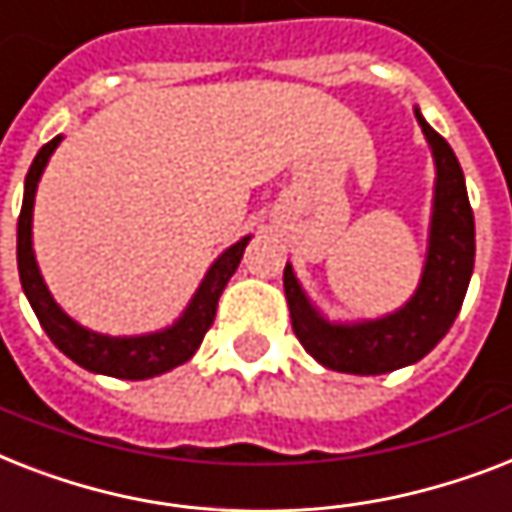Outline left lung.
I'll return each mask as SVG.
<instances>
[{
  "label": "left lung",
  "instance_id": "1",
  "mask_svg": "<svg viewBox=\"0 0 512 512\" xmlns=\"http://www.w3.org/2000/svg\"><path fill=\"white\" fill-rule=\"evenodd\" d=\"M418 124L431 145L436 163L431 235L423 277L415 296L394 314L365 322H327L298 285L293 267L285 264L282 285L290 306L293 333L320 365L351 375H380L415 365L447 335L463 306L476 259V227L465 177L457 155L439 132Z\"/></svg>",
  "mask_w": 512,
  "mask_h": 512
}]
</instances>
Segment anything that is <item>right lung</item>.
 Returning a JSON list of instances; mask_svg holds the SVG:
<instances>
[{
  "mask_svg": "<svg viewBox=\"0 0 512 512\" xmlns=\"http://www.w3.org/2000/svg\"><path fill=\"white\" fill-rule=\"evenodd\" d=\"M63 137L49 140L47 145L36 153L34 163L26 174V192H23V208L18 216V272L20 285L26 293L28 304L36 312L39 322H42L44 333L49 335V341L55 343L57 349L63 351L65 357L73 359L76 365H81L89 372H100V375H110V378L124 380H145L155 378L161 372H169L174 367L185 365L187 359L198 351L203 343V335L208 333V327L214 325L216 304L222 296L224 285L235 275L237 264L243 259V251L251 235L237 240L232 248L219 256L206 272L203 282H200L198 293L192 296L190 306L185 314L166 330L147 335H129V338H113V335L94 333L89 327L79 325L71 320L68 314L57 306L52 293L47 290L42 280V272L36 267L34 256V240H31V216H34V198L36 185L42 179V171L47 166L49 155L55 153V147L60 145Z\"/></svg>",
  "mask_w": 512,
  "mask_h": 512,
  "instance_id": "right-lung-1",
  "label": "right lung"
}]
</instances>
